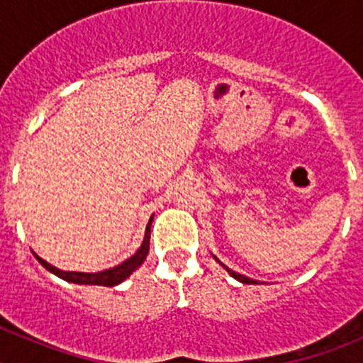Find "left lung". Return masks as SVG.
I'll use <instances>...</instances> for the list:
<instances>
[{"label": "left lung", "mask_w": 363, "mask_h": 363, "mask_svg": "<svg viewBox=\"0 0 363 363\" xmlns=\"http://www.w3.org/2000/svg\"><path fill=\"white\" fill-rule=\"evenodd\" d=\"M213 258H214V259H216L218 264H220V265H221V267L225 269V271H227V272H229V274H230V277H233V278H234V280H238V281H242V284H258V281H256V280H252V278H249V277H243V274H240V272H234V271H233V269L225 267V265L221 264L220 259H218V258H216V256H214V255H213Z\"/></svg>", "instance_id": "left-lung-1"}]
</instances>
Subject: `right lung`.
Instances as JSON below:
<instances>
[{
	"instance_id": "right-lung-1",
	"label": "right lung",
	"mask_w": 363,
	"mask_h": 363,
	"mask_svg": "<svg viewBox=\"0 0 363 363\" xmlns=\"http://www.w3.org/2000/svg\"><path fill=\"white\" fill-rule=\"evenodd\" d=\"M154 220V214L150 216L149 223H147V229H145V236H143V242L140 245L136 252H134L130 258H127L125 262H121L120 265H114L111 269H105V271H99V272H78V271H62V269L54 267L50 265L49 262H45L43 258L34 252L36 259L43 265L47 271H50L52 274H56L57 278H62V280L70 281V284H78V285H104V287H114V285L121 284L123 280L133 274L140 265L145 262L147 255H149V242H150V223Z\"/></svg>"
}]
</instances>
